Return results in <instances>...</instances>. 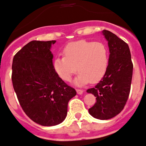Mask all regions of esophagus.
<instances>
[{"instance_id": "esophagus-1", "label": "esophagus", "mask_w": 146, "mask_h": 146, "mask_svg": "<svg viewBox=\"0 0 146 146\" xmlns=\"http://www.w3.org/2000/svg\"><path fill=\"white\" fill-rule=\"evenodd\" d=\"M77 90V94H79V95H82V93H83V90H82L77 89V90Z\"/></svg>"}]
</instances>
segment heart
Masks as SVG:
<instances>
[{
    "label": "heart",
    "mask_w": 146,
    "mask_h": 146,
    "mask_svg": "<svg viewBox=\"0 0 146 146\" xmlns=\"http://www.w3.org/2000/svg\"><path fill=\"white\" fill-rule=\"evenodd\" d=\"M63 53L64 57L54 60L53 68L66 82L72 80L77 70L79 74L74 81L77 86H82L89 82L96 83L106 72L109 51L104 42L85 40L72 42L64 48Z\"/></svg>",
    "instance_id": "heart-1"
}]
</instances>
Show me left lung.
Listing matches in <instances>:
<instances>
[{
  "instance_id": "left-lung-1",
  "label": "left lung",
  "mask_w": 146,
  "mask_h": 146,
  "mask_svg": "<svg viewBox=\"0 0 146 146\" xmlns=\"http://www.w3.org/2000/svg\"><path fill=\"white\" fill-rule=\"evenodd\" d=\"M109 48L106 72L98 83L87 90L96 97L89 113L98 119H109L123 110L130 92L133 64L127 44L109 30L102 31Z\"/></svg>"
}]
</instances>
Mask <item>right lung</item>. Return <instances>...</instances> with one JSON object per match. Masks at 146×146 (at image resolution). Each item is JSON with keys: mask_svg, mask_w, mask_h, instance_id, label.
<instances>
[{"mask_svg": "<svg viewBox=\"0 0 146 146\" xmlns=\"http://www.w3.org/2000/svg\"><path fill=\"white\" fill-rule=\"evenodd\" d=\"M55 42L31 41L16 53L12 63V83L19 102L28 117L42 126L62 122L69 100L77 94L53 68L50 48Z\"/></svg>", "mask_w": 146, "mask_h": 146, "instance_id": "add662e5", "label": "right lung"}]
</instances>
